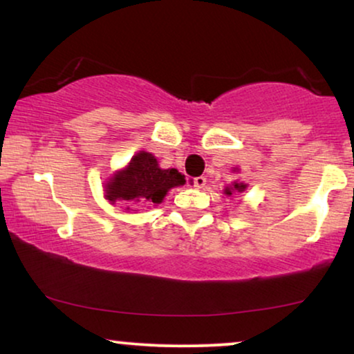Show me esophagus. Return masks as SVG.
<instances>
[{
    "instance_id": "34e87169",
    "label": "esophagus",
    "mask_w": 354,
    "mask_h": 354,
    "mask_svg": "<svg viewBox=\"0 0 354 354\" xmlns=\"http://www.w3.org/2000/svg\"><path fill=\"white\" fill-rule=\"evenodd\" d=\"M192 182H194V187H196V188H201V187H205L206 178H205L203 176H200V177H194V178H192Z\"/></svg>"
}]
</instances>
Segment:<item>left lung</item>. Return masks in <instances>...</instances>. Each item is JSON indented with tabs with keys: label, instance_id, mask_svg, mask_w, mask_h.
Returning a JSON list of instances; mask_svg holds the SVG:
<instances>
[{
	"label": "left lung",
	"instance_id": "left-lung-1",
	"mask_svg": "<svg viewBox=\"0 0 354 354\" xmlns=\"http://www.w3.org/2000/svg\"><path fill=\"white\" fill-rule=\"evenodd\" d=\"M234 188H236V190H239V192H242L245 188V185H242V183H234ZM234 188H226V194L231 195V190H234Z\"/></svg>",
	"mask_w": 354,
	"mask_h": 354
}]
</instances>
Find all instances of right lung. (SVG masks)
Here are the masks:
<instances>
[{"instance_id":"right-lung-1","label":"right lung","mask_w":354,"mask_h":354,"mask_svg":"<svg viewBox=\"0 0 354 354\" xmlns=\"http://www.w3.org/2000/svg\"><path fill=\"white\" fill-rule=\"evenodd\" d=\"M185 183L177 169H160L153 154L140 151L122 172H117L107 183L105 196L109 201H151L160 203L172 187Z\"/></svg>"}]
</instances>
